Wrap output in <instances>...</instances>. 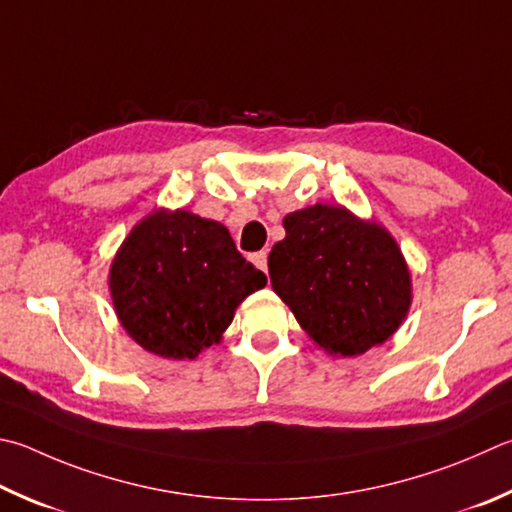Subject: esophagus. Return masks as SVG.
Instances as JSON below:
<instances>
[{"mask_svg":"<svg viewBox=\"0 0 512 512\" xmlns=\"http://www.w3.org/2000/svg\"><path fill=\"white\" fill-rule=\"evenodd\" d=\"M253 264L259 268V271H264L268 275V253L266 250H259V253L253 255Z\"/></svg>","mask_w":512,"mask_h":512,"instance_id":"esophagus-1","label":"esophagus"}]
</instances>
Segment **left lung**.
<instances>
[{"mask_svg": "<svg viewBox=\"0 0 512 512\" xmlns=\"http://www.w3.org/2000/svg\"><path fill=\"white\" fill-rule=\"evenodd\" d=\"M268 255L273 291L331 356H360L401 327L412 280L401 248L376 221L315 203L284 217Z\"/></svg>", "mask_w": 512, "mask_h": 512, "instance_id": "left-lung-1", "label": "left lung"}]
</instances>
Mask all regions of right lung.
<instances>
[{
  "mask_svg": "<svg viewBox=\"0 0 512 512\" xmlns=\"http://www.w3.org/2000/svg\"><path fill=\"white\" fill-rule=\"evenodd\" d=\"M266 286L219 221L156 210L136 224L111 262L109 291L120 324L145 351L197 358L221 340L235 309Z\"/></svg>",
  "mask_w": 512,
  "mask_h": 512,
  "instance_id": "add662e5",
  "label": "right lung"
}]
</instances>
